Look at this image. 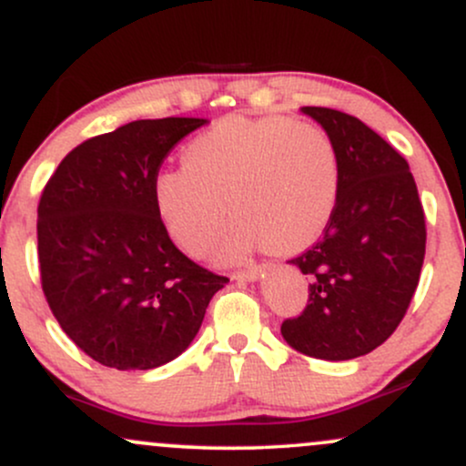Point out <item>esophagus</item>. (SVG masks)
Masks as SVG:
<instances>
[{"instance_id": "34e87169", "label": "esophagus", "mask_w": 466, "mask_h": 466, "mask_svg": "<svg viewBox=\"0 0 466 466\" xmlns=\"http://www.w3.org/2000/svg\"><path fill=\"white\" fill-rule=\"evenodd\" d=\"M271 265H254V267H248V269H240V271H237V276L234 278H238V280H248V282H254V280H258L260 276L265 274L267 269H269Z\"/></svg>"}]
</instances>
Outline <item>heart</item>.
I'll return each instance as SVG.
<instances>
[{"label":"heart","mask_w":466,"mask_h":466,"mask_svg":"<svg viewBox=\"0 0 466 466\" xmlns=\"http://www.w3.org/2000/svg\"><path fill=\"white\" fill-rule=\"evenodd\" d=\"M339 195V155L322 127L285 116H228L186 144L184 166L153 177V206L166 232L192 256L210 251L237 218L221 254L256 245L298 249L329 226Z\"/></svg>","instance_id":"heart-1"}]
</instances>
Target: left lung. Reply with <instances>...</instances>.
<instances>
[{
	"label": "left lung",
	"instance_id": "1",
	"mask_svg": "<svg viewBox=\"0 0 466 466\" xmlns=\"http://www.w3.org/2000/svg\"><path fill=\"white\" fill-rule=\"evenodd\" d=\"M333 137L339 195L324 237L289 263L309 276V304L280 333L291 349L346 361L381 346L408 311L425 258V212L410 166L360 117L302 106Z\"/></svg>",
	"mask_w": 466,
	"mask_h": 466
}]
</instances>
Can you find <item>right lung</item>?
Returning <instances> with one entry per match:
<instances>
[{"instance_id":"obj_1","label":"right lung","mask_w":466,"mask_h":466,"mask_svg":"<svg viewBox=\"0 0 466 466\" xmlns=\"http://www.w3.org/2000/svg\"><path fill=\"white\" fill-rule=\"evenodd\" d=\"M203 117L136 120L66 155L36 210L41 287L85 355L116 370L173 361L228 285L175 248L153 206V177Z\"/></svg>"}]
</instances>
